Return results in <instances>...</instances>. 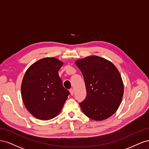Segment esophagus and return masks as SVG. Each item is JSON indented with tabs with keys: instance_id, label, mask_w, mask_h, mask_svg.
I'll return each instance as SVG.
<instances>
[{
	"instance_id": "esophagus-1",
	"label": "esophagus",
	"mask_w": 149,
	"mask_h": 149,
	"mask_svg": "<svg viewBox=\"0 0 149 149\" xmlns=\"http://www.w3.org/2000/svg\"><path fill=\"white\" fill-rule=\"evenodd\" d=\"M70 95L72 96V95H74V90L72 89V88H71L70 90Z\"/></svg>"
}]
</instances>
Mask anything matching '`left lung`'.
I'll return each instance as SVG.
<instances>
[{"label": "left lung", "mask_w": 149, "mask_h": 149, "mask_svg": "<svg viewBox=\"0 0 149 149\" xmlns=\"http://www.w3.org/2000/svg\"><path fill=\"white\" fill-rule=\"evenodd\" d=\"M82 73L87 97L80 103L84 113L95 121H102L117 111L121 103L124 85L118 70L112 62L91 56L76 61Z\"/></svg>", "instance_id": "obj_1"}]
</instances>
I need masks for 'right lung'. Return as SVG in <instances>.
<instances>
[{"label": "right lung", "instance_id": "add662e5", "mask_svg": "<svg viewBox=\"0 0 149 149\" xmlns=\"http://www.w3.org/2000/svg\"><path fill=\"white\" fill-rule=\"evenodd\" d=\"M62 65L63 62L55 57H46L32 64L23 77V102L38 119L49 120L57 116L70 94L59 76Z\"/></svg>", "mask_w": 149, "mask_h": 149}]
</instances>
